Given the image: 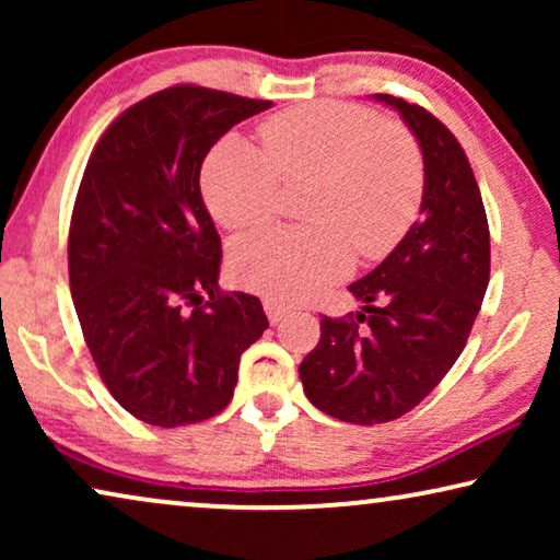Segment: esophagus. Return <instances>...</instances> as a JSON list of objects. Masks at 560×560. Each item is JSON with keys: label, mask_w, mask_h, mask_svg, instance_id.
<instances>
[{"label": "esophagus", "mask_w": 560, "mask_h": 560, "mask_svg": "<svg viewBox=\"0 0 560 560\" xmlns=\"http://www.w3.org/2000/svg\"><path fill=\"white\" fill-rule=\"evenodd\" d=\"M262 305H265V313H267V318H270V324H280V320L285 318L288 313H290V308H288L285 303L270 301V298H267V301H265Z\"/></svg>", "instance_id": "obj_1"}]
</instances>
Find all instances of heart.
Returning <instances> with one entry per match:
<instances>
[{"mask_svg":"<svg viewBox=\"0 0 560 560\" xmlns=\"http://www.w3.org/2000/svg\"><path fill=\"white\" fill-rule=\"evenodd\" d=\"M265 152L224 137L201 171L203 201L221 226L252 229L275 217L282 183H313V229L275 226L232 252L244 288L280 303L316 298L351 267V248L382 257L408 234L423 198V158L402 127L366 106L313 102L259 127Z\"/></svg>","mask_w":560,"mask_h":560,"instance_id":"1","label":"heart"}]
</instances>
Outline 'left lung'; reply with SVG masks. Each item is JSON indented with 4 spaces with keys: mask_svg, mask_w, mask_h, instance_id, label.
I'll return each instance as SVG.
<instances>
[{
    "mask_svg": "<svg viewBox=\"0 0 560 560\" xmlns=\"http://www.w3.org/2000/svg\"><path fill=\"white\" fill-rule=\"evenodd\" d=\"M374 98L400 112L423 152L420 219L349 285L362 311L320 318V341L298 370L318 410L357 425L389 423L433 393L464 351L489 285V224L464 148L423 106Z\"/></svg>",
    "mask_w": 560,
    "mask_h": 560,
    "instance_id": "1",
    "label": "left lung"
}]
</instances>
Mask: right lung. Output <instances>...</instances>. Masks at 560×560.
Instances as JSON below:
<instances>
[{"mask_svg":"<svg viewBox=\"0 0 560 560\" xmlns=\"http://www.w3.org/2000/svg\"><path fill=\"white\" fill-rule=\"evenodd\" d=\"M270 106L163 89L112 121L83 171L68 232L73 305L104 385L150 425L224 410L240 357L267 328L259 298L221 293V236L198 180L213 144Z\"/></svg>","mask_w":560,"mask_h":560,"instance_id":"right-lung-1","label":"right lung"}]
</instances>
